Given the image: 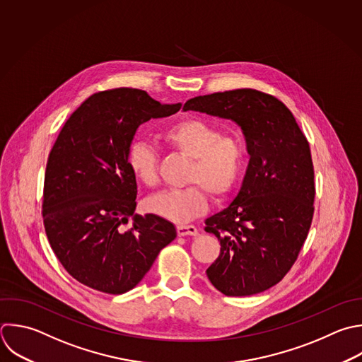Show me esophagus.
I'll list each match as a JSON object with an SVG mask.
<instances>
[{
  "label": "esophagus",
  "instance_id": "1",
  "mask_svg": "<svg viewBox=\"0 0 362 362\" xmlns=\"http://www.w3.org/2000/svg\"><path fill=\"white\" fill-rule=\"evenodd\" d=\"M177 233H178V236H187V235L197 236L198 229L194 225H178L177 226Z\"/></svg>",
  "mask_w": 362,
  "mask_h": 362
}]
</instances>
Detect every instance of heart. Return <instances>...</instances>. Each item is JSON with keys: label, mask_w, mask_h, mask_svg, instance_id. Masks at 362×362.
<instances>
[{"label": "heart", "mask_w": 362, "mask_h": 362, "mask_svg": "<svg viewBox=\"0 0 362 362\" xmlns=\"http://www.w3.org/2000/svg\"><path fill=\"white\" fill-rule=\"evenodd\" d=\"M161 140L191 158L187 182L181 189L165 191L147 199V209L174 222H188L208 208V194L219 201L240 181L246 167L247 146L238 133H222L219 127L198 117H184L170 124ZM133 177L146 187L158 182L157 154L144 141H134L127 151Z\"/></svg>", "instance_id": "b5f03b06"}]
</instances>
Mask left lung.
<instances>
[{"label":"left lung","instance_id":"left-lung-1","mask_svg":"<svg viewBox=\"0 0 362 362\" xmlns=\"http://www.w3.org/2000/svg\"><path fill=\"white\" fill-rule=\"evenodd\" d=\"M184 110L232 119L250 154L235 201L205 221L221 242L206 269L225 296H252L277 284L307 239L314 214V167L310 146L291 112L274 96L236 89L189 99Z\"/></svg>","mask_w":362,"mask_h":362}]
</instances>
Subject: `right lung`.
<instances>
[{
    "instance_id": "right-lung-1",
    "label": "right lung",
    "mask_w": 362,
    "mask_h": 362,
    "mask_svg": "<svg viewBox=\"0 0 362 362\" xmlns=\"http://www.w3.org/2000/svg\"><path fill=\"white\" fill-rule=\"evenodd\" d=\"M180 109L116 88L88 98L62 127L47 163L42 218L54 253L79 283L126 293L175 239L171 222L134 215L137 182L127 151L141 123Z\"/></svg>"
}]
</instances>
